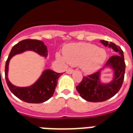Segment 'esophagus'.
I'll return each mask as SVG.
<instances>
[{
	"instance_id": "obj_1",
	"label": "esophagus",
	"mask_w": 133,
	"mask_h": 133,
	"mask_svg": "<svg viewBox=\"0 0 133 133\" xmlns=\"http://www.w3.org/2000/svg\"><path fill=\"white\" fill-rule=\"evenodd\" d=\"M73 72H74V70L73 69H69L66 70V73L69 74H71Z\"/></svg>"
}]
</instances>
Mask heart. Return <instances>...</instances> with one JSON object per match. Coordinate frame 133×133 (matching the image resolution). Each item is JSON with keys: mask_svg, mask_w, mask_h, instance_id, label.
<instances>
[{"mask_svg": "<svg viewBox=\"0 0 133 133\" xmlns=\"http://www.w3.org/2000/svg\"><path fill=\"white\" fill-rule=\"evenodd\" d=\"M64 57L58 55L61 59L73 66H80L85 73H94L106 59L107 53L102 48L90 43H75L64 49Z\"/></svg>", "mask_w": 133, "mask_h": 133, "instance_id": "heart-1", "label": "heart"}]
</instances>
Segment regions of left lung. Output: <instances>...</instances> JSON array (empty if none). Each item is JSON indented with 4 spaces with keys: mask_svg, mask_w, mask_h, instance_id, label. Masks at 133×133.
<instances>
[{
    "mask_svg": "<svg viewBox=\"0 0 133 133\" xmlns=\"http://www.w3.org/2000/svg\"><path fill=\"white\" fill-rule=\"evenodd\" d=\"M100 42L104 46L112 48L118 55L110 57L103 69L91 75L84 76L76 87L81 97L89 102H102L114 96L121 89L124 80L125 64L123 50L113 42L105 40ZM105 68H110L114 73L113 79L108 83H103L100 80V73Z\"/></svg>",
    "mask_w": 133,
    "mask_h": 133,
    "instance_id": "8db88e82",
    "label": "left lung"
}]
</instances>
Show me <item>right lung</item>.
<instances>
[{"instance_id":"add662e5","label":"right lung","mask_w":133,"mask_h":133,"mask_svg":"<svg viewBox=\"0 0 133 133\" xmlns=\"http://www.w3.org/2000/svg\"><path fill=\"white\" fill-rule=\"evenodd\" d=\"M26 51H32L42 57H47V47L44 42L37 39H24L16 44L11 49L5 63V76L8 87L16 97L30 103H41L52 97L59 76L62 74L51 69L44 70L40 77L32 85L27 87H16L8 79V66L13 56ZM1 72V71H0Z\"/></svg>"}]
</instances>
